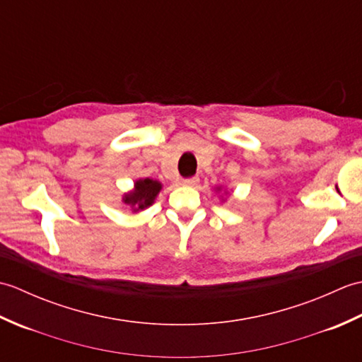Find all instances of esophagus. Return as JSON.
I'll return each mask as SVG.
<instances>
[{
    "label": "esophagus",
    "instance_id": "1",
    "mask_svg": "<svg viewBox=\"0 0 362 362\" xmlns=\"http://www.w3.org/2000/svg\"><path fill=\"white\" fill-rule=\"evenodd\" d=\"M183 185H187V187H194V185H197L199 183V177L197 175H193V177H187V179H183Z\"/></svg>",
    "mask_w": 362,
    "mask_h": 362
}]
</instances>
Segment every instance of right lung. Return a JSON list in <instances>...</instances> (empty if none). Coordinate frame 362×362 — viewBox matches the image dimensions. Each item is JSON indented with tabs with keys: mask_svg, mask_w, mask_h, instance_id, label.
<instances>
[{
	"mask_svg": "<svg viewBox=\"0 0 362 362\" xmlns=\"http://www.w3.org/2000/svg\"><path fill=\"white\" fill-rule=\"evenodd\" d=\"M161 189V185L157 180L152 179H143L135 183V191L124 197V204L127 205H136L135 210H143L146 206H149L158 191Z\"/></svg>",
	"mask_w": 362,
	"mask_h": 362,
	"instance_id": "1",
	"label": "right lung"
}]
</instances>
